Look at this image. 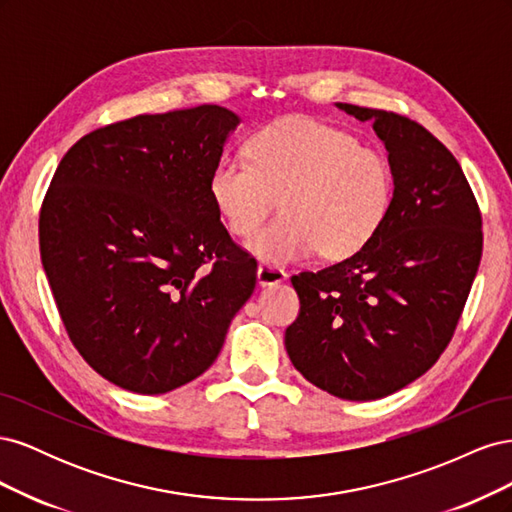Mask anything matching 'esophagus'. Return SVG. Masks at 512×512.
<instances>
[{"mask_svg":"<svg viewBox=\"0 0 512 512\" xmlns=\"http://www.w3.org/2000/svg\"><path fill=\"white\" fill-rule=\"evenodd\" d=\"M256 277H258V284L262 288H267V286H277V284H282L284 280H288V273L280 267L265 265V262H262V265L258 267Z\"/></svg>","mask_w":512,"mask_h":512,"instance_id":"esophagus-1","label":"esophagus"}]
</instances>
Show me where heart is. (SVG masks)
<instances>
[{"instance_id": "heart-1", "label": "heart", "mask_w": 512, "mask_h": 512, "mask_svg": "<svg viewBox=\"0 0 512 512\" xmlns=\"http://www.w3.org/2000/svg\"><path fill=\"white\" fill-rule=\"evenodd\" d=\"M245 156L224 153L213 162L209 196L235 237H252L282 196L284 215L250 241L273 265L320 250L348 258L374 239L393 205L389 158L312 117L292 115L256 130Z\"/></svg>"}]
</instances>
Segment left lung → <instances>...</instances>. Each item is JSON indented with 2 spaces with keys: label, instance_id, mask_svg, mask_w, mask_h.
Masks as SVG:
<instances>
[{
  "label": "left lung",
  "instance_id": "1",
  "mask_svg": "<svg viewBox=\"0 0 512 512\" xmlns=\"http://www.w3.org/2000/svg\"><path fill=\"white\" fill-rule=\"evenodd\" d=\"M337 108L374 123L393 168V205L363 250L292 275L301 309L284 342L305 380L369 401L423 376L451 342L483 254V220L459 162L421 123Z\"/></svg>",
  "mask_w": 512,
  "mask_h": 512
}]
</instances>
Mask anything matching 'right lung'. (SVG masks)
<instances>
[{
	"mask_svg": "<svg viewBox=\"0 0 512 512\" xmlns=\"http://www.w3.org/2000/svg\"><path fill=\"white\" fill-rule=\"evenodd\" d=\"M237 126L218 104L111 123L68 149L46 190L40 258L59 316L121 389L160 395L198 378L252 297L256 260L207 188Z\"/></svg>",
	"mask_w": 512,
	"mask_h": 512,
	"instance_id": "obj_1",
	"label": "right lung"
}]
</instances>
